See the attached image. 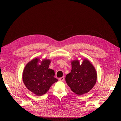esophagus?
<instances>
[{
  "instance_id": "obj_1",
  "label": "esophagus",
  "mask_w": 121,
  "mask_h": 121,
  "mask_svg": "<svg viewBox=\"0 0 121 121\" xmlns=\"http://www.w3.org/2000/svg\"><path fill=\"white\" fill-rule=\"evenodd\" d=\"M64 77H62V78H59V80L61 81H64Z\"/></svg>"
}]
</instances>
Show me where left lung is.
I'll list each match as a JSON object with an SVG mask.
<instances>
[{
	"instance_id": "obj_1",
	"label": "left lung",
	"mask_w": 121,
	"mask_h": 121,
	"mask_svg": "<svg viewBox=\"0 0 121 121\" xmlns=\"http://www.w3.org/2000/svg\"><path fill=\"white\" fill-rule=\"evenodd\" d=\"M96 69L88 60L85 59L81 64L79 61H72L71 72L66 75L65 80L71 90L78 95L90 91L97 81Z\"/></svg>"
}]
</instances>
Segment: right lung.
<instances>
[{
	"label": "right lung",
	"mask_w": 121,
	"mask_h": 121,
	"mask_svg": "<svg viewBox=\"0 0 121 121\" xmlns=\"http://www.w3.org/2000/svg\"><path fill=\"white\" fill-rule=\"evenodd\" d=\"M40 59L35 58L25 66L22 73L23 83L28 89L37 96L46 94L58 79L55 78L54 71L48 68L49 59H43L39 65Z\"/></svg>",
	"instance_id": "add662e5"
}]
</instances>
